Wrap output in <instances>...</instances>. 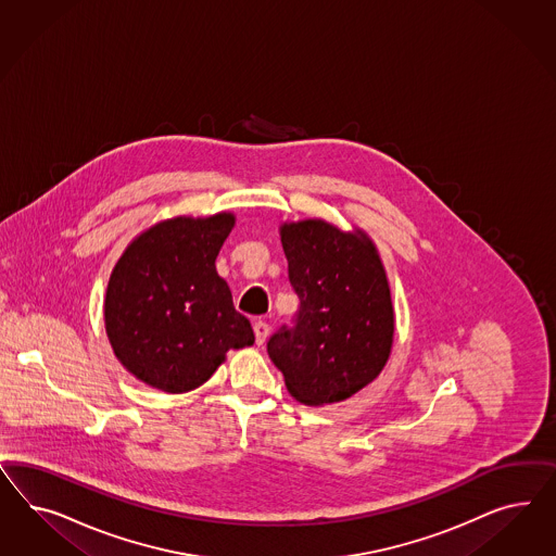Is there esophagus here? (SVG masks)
<instances>
[{"label":"esophagus","mask_w":556,"mask_h":556,"mask_svg":"<svg viewBox=\"0 0 556 556\" xmlns=\"http://www.w3.org/2000/svg\"><path fill=\"white\" fill-rule=\"evenodd\" d=\"M253 330L256 344H263V342L267 340V337H269V324L265 320L254 321Z\"/></svg>","instance_id":"obj_1"}]
</instances>
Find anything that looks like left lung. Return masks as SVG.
I'll use <instances>...</instances> for the list:
<instances>
[{"label": "left lung", "instance_id": "1", "mask_svg": "<svg viewBox=\"0 0 556 556\" xmlns=\"http://www.w3.org/2000/svg\"><path fill=\"white\" fill-rule=\"evenodd\" d=\"M287 275L300 307L267 342L289 393L305 405L342 402L388 363L393 307L372 242L321 219L281 228Z\"/></svg>", "mask_w": 556, "mask_h": 556}]
</instances>
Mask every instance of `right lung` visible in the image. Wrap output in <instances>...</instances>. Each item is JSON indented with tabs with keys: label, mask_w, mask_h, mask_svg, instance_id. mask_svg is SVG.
<instances>
[{
	"label": "right lung",
	"mask_w": 556,
	"mask_h": 556,
	"mask_svg": "<svg viewBox=\"0 0 556 556\" xmlns=\"http://www.w3.org/2000/svg\"><path fill=\"white\" fill-rule=\"evenodd\" d=\"M232 214L161 222L119 256L105 291V330L119 363L167 393L200 388L230 349L251 346V321L238 314L216 273Z\"/></svg>",
	"instance_id": "1"
}]
</instances>
